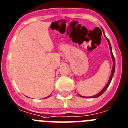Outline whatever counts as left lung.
<instances>
[{"label":"left lung","instance_id":"1","mask_svg":"<svg viewBox=\"0 0 128 128\" xmlns=\"http://www.w3.org/2000/svg\"><path fill=\"white\" fill-rule=\"evenodd\" d=\"M103 33H104V36H105V37L106 38V39H107L108 42V44H109V46H110V52H111V56H112V60H113V68H112V73H111V75L110 76V78H109L108 80V83L106 84V85L105 86V87L102 90L100 91V92H99L98 93H97L96 95H93V96H81V95H79L80 96H81V97H84V98H96V97H98L99 96H100L103 93H104V92H105L106 90H107V88H108V86H110V84L111 83V81H112V78H113V75H114V73H115V58H114V56H113V52H112V46H111V44H110V40H108V38L106 36L105 34H104V31H103Z\"/></svg>","mask_w":128,"mask_h":128}]
</instances>
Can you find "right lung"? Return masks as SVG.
<instances>
[{
    "mask_svg": "<svg viewBox=\"0 0 128 128\" xmlns=\"http://www.w3.org/2000/svg\"><path fill=\"white\" fill-rule=\"evenodd\" d=\"M50 95H49V96H47V97H46V98H47L50 97Z\"/></svg>",
    "mask_w": 128,
    "mask_h": 128,
    "instance_id": "add662e5",
    "label": "right lung"
}]
</instances>
